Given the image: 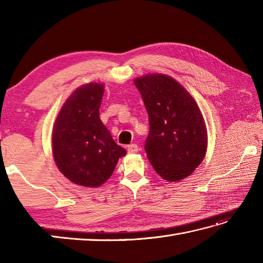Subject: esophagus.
<instances>
[{
  "mask_svg": "<svg viewBox=\"0 0 263 263\" xmlns=\"http://www.w3.org/2000/svg\"><path fill=\"white\" fill-rule=\"evenodd\" d=\"M138 150H139V146L136 143H131V144H128V146H127V153L128 154H136V153H138Z\"/></svg>",
  "mask_w": 263,
  "mask_h": 263,
  "instance_id": "esophagus-1",
  "label": "esophagus"
}]
</instances>
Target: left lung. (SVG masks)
<instances>
[{
    "instance_id": "1",
    "label": "left lung",
    "mask_w": 263,
    "mask_h": 263,
    "mask_svg": "<svg viewBox=\"0 0 263 263\" xmlns=\"http://www.w3.org/2000/svg\"><path fill=\"white\" fill-rule=\"evenodd\" d=\"M135 85L149 116L144 150L154 170L170 182L191 175L206 150L204 120L195 100L165 74L138 78Z\"/></svg>"
}]
</instances>
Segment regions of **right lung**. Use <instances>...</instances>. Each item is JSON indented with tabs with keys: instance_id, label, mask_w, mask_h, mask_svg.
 Listing matches in <instances>:
<instances>
[{
	"instance_id": "add662e5",
	"label": "right lung",
	"mask_w": 263,
	"mask_h": 263,
	"mask_svg": "<svg viewBox=\"0 0 263 263\" xmlns=\"http://www.w3.org/2000/svg\"><path fill=\"white\" fill-rule=\"evenodd\" d=\"M102 83L78 88L61 108L53 128V155L58 168L71 182L97 187L113 174L126 154L99 119Z\"/></svg>"
}]
</instances>
